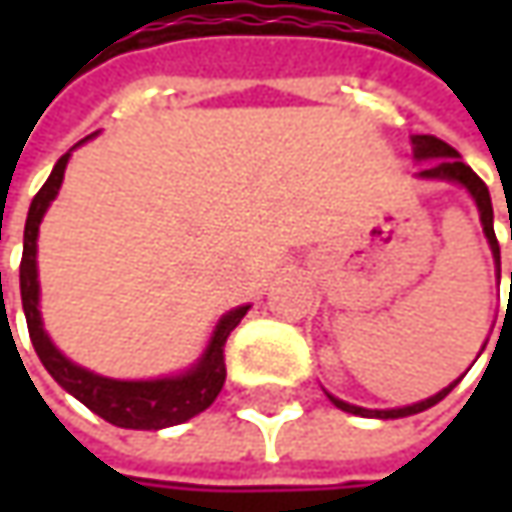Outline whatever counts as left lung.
Returning <instances> with one entry per match:
<instances>
[{"label":"left lung","mask_w":512,"mask_h":512,"mask_svg":"<svg viewBox=\"0 0 512 512\" xmlns=\"http://www.w3.org/2000/svg\"><path fill=\"white\" fill-rule=\"evenodd\" d=\"M410 142H413V159L416 162H430V165H424L419 168V179H430V182H453V185H462L470 196H473V202L479 207V219H482L484 227V236H487V245L493 250V262H496V279H502V253H499V242H496V230H493V205H490V190L484 185L482 179L470 170V165H464L462 156H459V150L450 148L447 142L442 139H436V136H410ZM512 279V273H510ZM487 344V342H484ZM484 350V347H482ZM462 382V376L456 379V382H450L447 387H442L436 396H430V399H424V402L416 404H404V407H390V410H370V407H359V404H350L342 402V399H336L333 393H327V399L336 404L339 410L344 413H353V416H362V419H404V416H413V413H422L427 407H433V404H439L456 387V384Z\"/></svg>","instance_id":"8db88e82"}]
</instances>
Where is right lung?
<instances>
[{
	"instance_id": "right-lung-1",
	"label": "right lung",
	"mask_w": 512,
	"mask_h": 512,
	"mask_svg": "<svg viewBox=\"0 0 512 512\" xmlns=\"http://www.w3.org/2000/svg\"><path fill=\"white\" fill-rule=\"evenodd\" d=\"M96 136V133H93ZM93 136H85L79 145H85ZM73 148L53 165L48 182L33 196L25 222V242H22V265H19V290H22V310L28 319V333L36 356L42 359L45 370L56 379L62 390H68L73 399L85 404L105 422L125 427V430H162L182 424L199 416L216 402L219 390L225 387V342L230 330L245 319L250 305H239L227 310L216 322L202 356L187 370L162 379H110L102 373H93L82 364L70 362L68 356L50 342L48 330L42 325L39 310V267H36V239L39 225L48 213L50 202L59 196V187L65 179V168Z\"/></svg>"
}]
</instances>
